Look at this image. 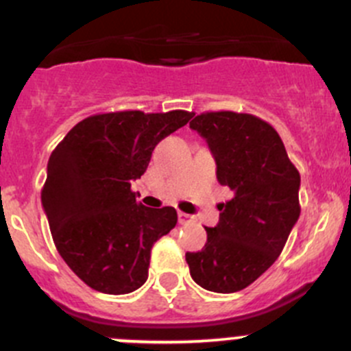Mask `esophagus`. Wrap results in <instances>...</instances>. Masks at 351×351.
Masks as SVG:
<instances>
[{"label":"esophagus","mask_w":351,"mask_h":351,"mask_svg":"<svg viewBox=\"0 0 351 351\" xmlns=\"http://www.w3.org/2000/svg\"><path fill=\"white\" fill-rule=\"evenodd\" d=\"M178 217H179V223H188V222H191V219H193L191 215H188V213H184V212H179Z\"/></svg>","instance_id":"esophagus-1"}]
</instances>
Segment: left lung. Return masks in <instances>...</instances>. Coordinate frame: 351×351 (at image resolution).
I'll use <instances>...</instances> for the list:
<instances>
[{"label":"left lung","instance_id":"1","mask_svg":"<svg viewBox=\"0 0 351 351\" xmlns=\"http://www.w3.org/2000/svg\"><path fill=\"white\" fill-rule=\"evenodd\" d=\"M189 128L206 139L217 162V179L232 191L220 203L215 228H205L202 252L186 262L196 285L236 293L262 276L285 248L300 217V172L278 131L252 113L205 112Z\"/></svg>","mask_w":351,"mask_h":351}]
</instances>
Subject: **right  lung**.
<instances>
[{
	"instance_id": "obj_1",
	"label": "right lung",
	"mask_w": 351,
	"mask_h": 351,
	"mask_svg": "<svg viewBox=\"0 0 351 351\" xmlns=\"http://www.w3.org/2000/svg\"><path fill=\"white\" fill-rule=\"evenodd\" d=\"M193 112L123 110L91 115L53 149L41 191L56 250L79 279L106 295H125L148 279L152 248L178 223L172 206L136 202L131 181L155 146Z\"/></svg>"
}]
</instances>
